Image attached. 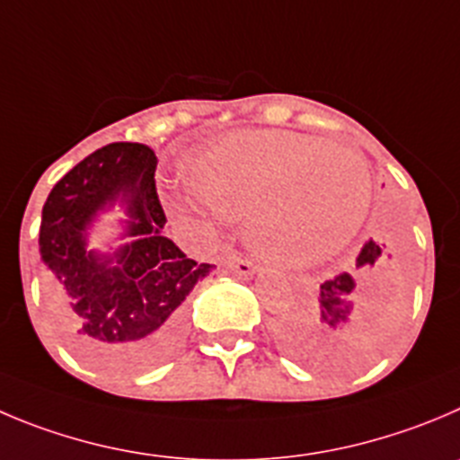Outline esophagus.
<instances>
[{
  "label": "esophagus",
  "instance_id": "esophagus-1",
  "mask_svg": "<svg viewBox=\"0 0 460 460\" xmlns=\"http://www.w3.org/2000/svg\"><path fill=\"white\" fill-rule=\"evenodd\" d=\"M226 268L231 270L234 274H238V277H252V274H256V265L252 263V261L243 259V256H231L229 263H226Z\"/></svg>",
  "mask_w": 460,
  "mask_h": 460
}]
</instances>
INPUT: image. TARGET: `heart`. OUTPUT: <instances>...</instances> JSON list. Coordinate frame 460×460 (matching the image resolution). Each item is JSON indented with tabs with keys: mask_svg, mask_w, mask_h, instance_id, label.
<instances>
[{
	"mask_svg": "<svg viewBox=\"0 0 460 460\" xmlns=\"http://www.w3.org/2000/svg\"><path fill=\"white\" fill-rule=\"evenodd\" d=\"M188 181L225 220H244L252 250L311 268L345 250L372 201L370 167L351 149L281 128L235 131L188 165Z\"/></svg>",
	"mask_w": 460,
	"mask_h": 460,
	"instance_id": "1",
	"label": "heart"
}]
</instances>
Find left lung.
<instances>
[{"label":"left lung","instance_id":"1","mask_svg":"<svg viewBox=\"0 0 460 460\" xmlns=\"http://www.w3.org/2000/svg\"><path fill=\"white\" fill-rule=\"evenodd\" d=\"M384 243L367 240L349 270L320 283L315 297L283 322L281 342L317 370H347L390 332L399 293Z\"/></svg>","mask_w":460,"mask_h":460}]
</instances>
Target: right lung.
Wrapping results in <instances>:
<instances>
[{"label":"right lung","instance_id":"add662e5","mask_svg":"<svg viewBox=\"0 0 460 460\" xmlns=\"http://www.w3.org/2000/svg\"><path fill=\"white\" fill-rule=\"evenodd\" d=\"M156 156L147 145L111 143L51 188L40 222L47 295L72 349L93 366L136 372L177 345L186 297L213 265L195 263L163 235ZM119 205L128 216L111 252L90 251L89 231Z\"/></svg>","mask_w":460,"mask_h":460}]
</instances>
